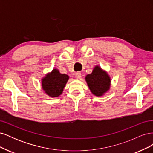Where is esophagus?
<instances>
[{
	"instance_id": "obj_1",
	"label": "esophagus",
	"mask_w": 153,
	"mask_h": 153,
	"mask_svg": "<svg viewBox=\"0 0 153 153\" xmlns=\"http://www.w3.org/2000/svg\"><path fill=\"white\" fill-rule=\"evenodd\" d=\"M82 76V73L80 72V71H78L75 74V78H76V79H80V78H81Z\"/></svg>"
}]
</instances>
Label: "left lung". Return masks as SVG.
Returning a JSON list of instances; mask_svg holds the SVG:
<instances>
[{
    "label": "left lung",
    "mask_w": 153,
    "mask_h": 153,
    "mask_svg": "<svg viewBox=\"0 0 153 153\" xmlns=\"http://www.w3.org/2000/svg\"><path fill=\"white\" fill-rule=\"evenodd\" d=\"M85 80L91 92L96 96H103L110 88V77L100 66H96L92 73L85 76Z\"/></svg>",
    "instance_id": "obj_1"
}]
</instances>
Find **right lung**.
Here are the masks:
<instances>
[{
  "label": "right lung",
  "instance_id": "right-lung-1",
  "mask_svg": "<svg viewBox=\"0 0 153 153\" xmlns=\"http://www.w3.org/2000/svg\"><path fill=\"white\" fill-rule=\"evenodd\" d=\"M69 78L68 75L61 74L57 69H53L41 80L42 89L51 98H56L62 94Z\"/></svg>",
  "mask_w": 153,
  "mask_h": 153
}]
</instances>
